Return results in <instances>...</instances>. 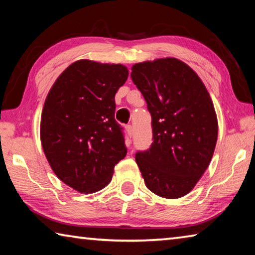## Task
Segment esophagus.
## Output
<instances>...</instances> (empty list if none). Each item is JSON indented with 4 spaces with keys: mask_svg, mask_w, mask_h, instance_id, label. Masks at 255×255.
Wrapping results in <instances>:
<instances>
[{
    "mask_svg": "<svg viewBox=\"0 0 255 255\" xmlns=\"http://www.w3.org/2000/svg\"><path fill=\"white\" fill-rule=\"evenodd\" d=\"M125 129H126L128 137L131 138V136H132V126H130V125H127V126L125 127Z\"/></svg>",
    "mask_w": 255,
    "mask_h": 255,
    "instance_id": "1",
    "label": "esophagus"
}]
</instances>
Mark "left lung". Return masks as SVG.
<instances>
[{"label":"left lung","mask_w":255,"mask_h":255,"mask_svg":"<svg viewBox=\"0 0 255 255\" xmlns=\"http://www.w3.org/2000/svg\"><path fill=\"white\" fill-rule=\"evenodd\" d=\"M131 80L152 116L153 143L136 153L146 187L176 199L205 173L218 135L215 108L197 73L172 57L135 64Z\"/></svg>","instance_id":"1"}]
</instances>
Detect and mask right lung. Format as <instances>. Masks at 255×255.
<instances>
[{"mask_svg":"<svg viewBox=\"0 0 255 255\" xmlns=\"http://www.w3.org/2000/svg\"><path fill=\"white\" fill-rule=\"evenodd\" d=\"M128 79L122 64L81 59L51 86L41 112L40 139L57 178L79 192L109 184L126 156L123 128L115 119V96Z\"/></svg>","mask_w":255,"mask_h":255,"instance_id":"obj_1","label":"right lung"}]
</instances>
